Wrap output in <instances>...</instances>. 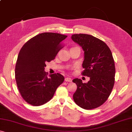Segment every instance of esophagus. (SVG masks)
<instances>
[{
	"label": "esophagus",
	"instance_id": "obj_1",
	"mask_svg": "<svg viewBox=\"0 0 132 132\" xmlns=\"http://www.w3.org/2000/svg\"><path fill=\"white\" fill-rule=\"evenodd\" d=\"M64 80H65V81H66V82H71V81H72V80H71V78H69V77L65 78Z\"/></svg>",
	"mask_w": 132,
	"mask_h": 132
}]
</instances>
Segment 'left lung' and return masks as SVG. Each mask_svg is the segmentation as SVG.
<instances>
[{
    "label": "left lung",
    "instance_id": "left-lung-1",
    "mask_svg": "<svg viewBox=\"0 0 132 132\" xmlns=\"http://www.w3.org/2000/svg\"><path fill=\"white\" fill-rule=\"evenodd\" d=\"M71 39L84 51L82 66L84 70L81 74L90 79L87 83L81 79L73 80L77 86L73 100L83 109L96 108L106 101L114 86L115 67L112 54L104 41L93 35L73 34Z\"/></svg>",
    "mask_w": 132,
    "mask_h": 132
}]
</instances>
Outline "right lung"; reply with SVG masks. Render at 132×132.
I'll use <instances>...</instances> for the list:
<instances>
[{
  "label": "right lung",
  "instance_id": "obj_1",
  "mask_svg": "<svg viewBox=\"0 0 132 132\" xmlns=\"http://www.w3.org/2000/svg\"><path fill=\"white\" fill-rule=\"evenodd\" d=\"M68 37L54 32L37 35L20 51L15 68V78L21 97L33 106H39L52 99L57 88L64 81L63 76L55 73L48 77L44 70L63 48L61 42Z\"/></svg>",
  "mask_w": 132,
  "mask_h": 132
}]
</instances>
